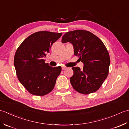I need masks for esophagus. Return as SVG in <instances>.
Returning a JSON list of instances; mask_svg holds the SVG:
<instances>
[{
    "mask_svg": "<svg viewBox=\"0 0 129 129\" xmlns=\"http://www.w3.org/2000/svg\"><path fill=\"white\" fill-rule=\"evenodd\" d=\"M66 69H67V67L65 66H62V70H65Z\"/></svg>",
    "mask_w": 129,
    "mask_h": 129,
    "instance_id": "obj_1",
    "label": "esophagus"
}]
</instances>
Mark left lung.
Instances as JSON below:
<instances>
[{
	"label": "left lung",
	"instance_id": "1",
	"mask_svg": "<svg viewBox=\"0 0 129 129\" xmlns=\"http://www.w3.org/2000/svg\"><path fill=\"white\" fill-rule=\"evenodd\" d=\"M61 42H70L74 55L83 62V69L73 67L70 81L76 91L83 94L94 92L100 88L109 74L110 59L102 41L91 32L84 30L67 32Z\"/></svg>",
	"mask_w": 129,
	"mask_h": 129
}]
</instances>
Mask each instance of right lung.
I'll return each instance as SVG.
<instances>
[{"label":"right lung","instance_id":"obj_1","mask_svg":"<svg viewBox=\"0 0 129 129\" xmlns=\"http://www.w3.org/2000/svg\"><path fill=\"white\" fill-rule=\"evenodd\" d=\"M61 35V33L36 32L26 38L16 50L14 60L16 75L30 94L44 96L54 89L61 68L49 66L44 57Z\"/></svg>","mask_w":129,"mask_h":129}]
</instances>
